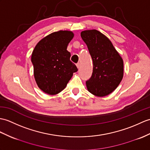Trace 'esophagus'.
Returning <instances> with one entry per match:
<instances>
[{
  "label": "esophagus",
  "mask_w": 150,
  "mask_h": 150,
  "mask_svg": "<svg viewBox=\"0 0 150 150\" xmlns=\"http://www.w3.org/2000/svg\"><path fill=\"white\" fill-rule=\"evenodd\" d=\"M76 67H77L78 68H80V67H81V64H80L79 62H78V63L76 64Z\"/></svg>",
  "instance_id": "1"
}]
</instances>
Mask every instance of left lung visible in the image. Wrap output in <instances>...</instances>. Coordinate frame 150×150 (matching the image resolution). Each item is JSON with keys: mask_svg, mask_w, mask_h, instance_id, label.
<instances>
[{"mask_svg": "<svg viewBox=\"0 0 150 150\" xmlns=\"http://www.w3.org/2000/svg\"><path fill=\"white\" fill-rule=\"evenodd\" d=\"M93 62V74L86 86L97 96H105L114 91L123 76V61L109 38L93 29L81 33Z\"/></svg>", "mask_w": 150, "mask_h": 150, "instance_id": "obj_1", "label": "left lung"}]
</instances>
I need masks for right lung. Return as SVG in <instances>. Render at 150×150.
<instances>
[{
  "instance_id": "obj_1",
  "label": "right lung",
  "mask_w": 150,
  "mask_h": 150,
  "mask_svg": "<svg viewBox=\"0 0 150 150\" xmlns=\"http://www.w3.org/2000/svg\"><path fill=\"white\" fill-rule=\"evenodd\" d=\"M74 36L71 31L59 30L43 38L34 48L31 56L34 79L45 93L54 95L62 91L77 71L67 50Z\"/></svg>"
}]
</instances>
